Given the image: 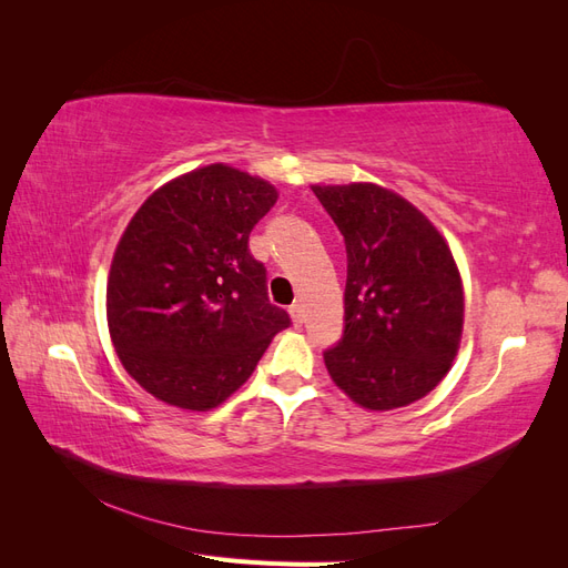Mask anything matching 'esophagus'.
Instances as JSON below:
<instances>
[{"instance_id": "esophagus-1", "label": "esophagus", "mask_w": 568, "mask_h": 568, "mask_svg": "<svg viewBox=\"0 0 568 568\" xmlns=\"http://www.w3.org/2000/svg\"><path fill=\"white\" fill-rule=\"evenodd\" d=\"M288 313H291V320H294V324H296V326H301V324H303V320H305V311H303V303H301V301L291 303Z\"/></svg>"}]
</instances>
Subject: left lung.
<instances>
[{
    "label": "left lung",
    "instance_id": "8db88e82",
    "mask_svg": "<svg viewBox=\"0 0 568 568\" xmlns=\"http://www.w3.org/2000/svg\"><path fill=\"white\" fill-rule=\"evenodd\" d=\"M346 242L343 334L324 351L336 386L367 409L415 403L448 374L464 296L453 253L415 205L376 184L313 186Z\"/></svg>",
    "mask_w": 568,
    "mask_h": 568
}]
</instances>
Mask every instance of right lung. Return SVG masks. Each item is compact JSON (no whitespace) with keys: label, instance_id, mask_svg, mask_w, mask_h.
I'll list each match as a JSON object with an SVG mask.
<instances>
[{"label":"right lung","instance_id":"add662e5","mask_svg":"<svg viewBox=\"0 0 568 568\" xmlns=\"http://www.w3.org/2000/svg\"><path fill=\"white\" fill-rule=\"evenodd\" d=\"M274 201L265 180L215 163L168 182L130 220L109 274V329L120 363L159 400L217 407L291 324L248 251Z\"/></svg>","mask_w":568,"mask_h":568}]
</instances>
